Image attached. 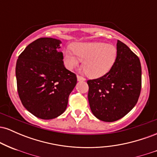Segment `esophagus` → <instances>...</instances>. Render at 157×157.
I'll return each instance as SVG.
<instances>
[{
    "mask_svg": "<svg viewBox=\"0 0 157 157\" xmlns=\"http://www.w3.org/2000/svg\"><path fill=\"white\" fill-rule=\"evenodd\" d=\"M77 80L78 81H84L85 80H86L84 77H82V76H80V75H77Z\"/></svg>",
    "mask_w": 157,
    "mask_h": 157,
    "instance_id": "obj_1",
    "label": "esophagus"
}]
</instances>
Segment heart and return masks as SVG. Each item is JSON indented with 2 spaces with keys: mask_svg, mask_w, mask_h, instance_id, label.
I'll use <instances>...</instances> for the list:
<instances>
[{
  "mask_svg": "<svg viewBox=\"0 0 157 157\" xmlns=\"http://www.w3.org/2000/svg\"><path fill=\"white\" fill-rule=\"evenodd\" d=\"M71 51L64 52V60L70 69L78 66L80 61L84 72L91 77H100L112 68L117 56L113 45L101 42L77 43L71 46Z\"/></svg>",
  "mask_w": 157,
  "mask_h": 157,
  "instance_id": "b5f03b06",
  "label": "heart"
}]
</instances>
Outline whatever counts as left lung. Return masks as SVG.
Listing matches in <instances>:
<instances>
[{
	"label": "left lung",
	"mask_w": 157,
	"mask_h": 157,
	"mask_svg": "<svg viewBox=\"0 0 157 157\" xmlns=\"http://www.w3.org/2000/svg\"><path fill=\"white\" fill-rule=\"evenodd\" d=\"M117 56L103 76L89 80V99L93 114L104 122H114L134 107L142 88L140 61L124 43L117 44Z\"/></svg>",
	"instance_id": "1"
}]
</instances>
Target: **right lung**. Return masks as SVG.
<instances>
[{"instance_id": "obj_1", "label": "right lung", "mask_w": 157, "mask_h": 157, "mask_svg": "<svg viewBox=\"0 0 157 157\" xmlns=\"http://www.w3.org/2000/svg\"><path fill=\"white\" fill-rule=\"evenodd\" d=\"M61 41L41 37L29 44L19 55L15 68L21 101L37 117L51 120L64 112L77 75L66 69Z\"/></svg>"}]
</instances>
